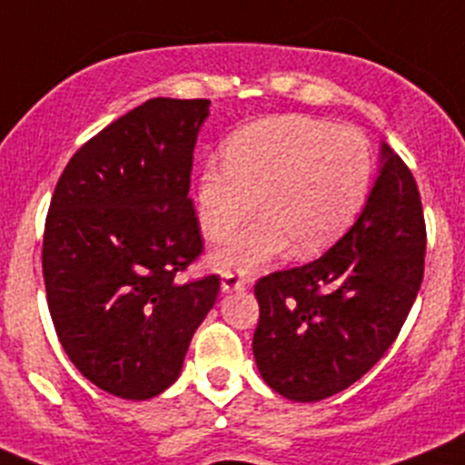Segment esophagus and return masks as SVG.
Listing matches in <instances>:
<instances>
[{
	"instance_id": "obj_1",
	"label": "esophagus",
	"mask_w": 465,
	"mask_h": 465,
	"mask_svg": "<svg viewBox=\"0 0 465 465\" xmlns=\"http://www.w3.org/2000/svg\"><path fill=\"white\" fill-rule=\"evenodd\" d=\"M246 285H249V276H244L242 272H225L221 278V290L223 292L244 290Z\"/></svg>"
}]
</instances>
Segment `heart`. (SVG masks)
Masks as SVG:
<instances>
[{
	"mask_svg": "<svg viewBox=\"0 0 465 465\" xmlns=\"http://www.w3.org/2000/svg\"><path fill=\"white\" fill-rule=\"evenodd\" d=\"M374 173L368 136L351 125L308 116H281L246 125L223 145V163L210 162L198 184V221L221 267L249 269L276 258L292 242L296 255L320 253L353 223Z\"/></svg>",
	"mask_w": 465,
	"mask_h": 465,
	"instance_id": "obj_1",
	"label": "heart"
}]
</instances>
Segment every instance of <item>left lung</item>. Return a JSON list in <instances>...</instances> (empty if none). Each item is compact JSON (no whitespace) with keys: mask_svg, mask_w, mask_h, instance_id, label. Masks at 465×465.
Instances as JSON below:
<instances>
[{"mask_svg":"<svg viewBox=\"0 0 465 465\" xmlns=\"http://www.w3.org/2000/svg\"><path fill=\"white\" fill-rule=\"evenodd\" d=\"M418 184L381 145V171L356 223L322 258L255 282L253 356L269 388L292 401L344 391L395 342L422 285Z\"/></svg>","mask_w":465,"mask_h":465,"instance_id":"1","label":"left lung"}]
</instances>
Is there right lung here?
Wrapping results in <instances>:
<instances>
[{
  "instance_id": "1",
  "label": "right lung",
  "mask_w": 465,
  "mask_h": 465,
  "mask_svg": "<svg viewBox=\"0 0 465 465\" xmlns=\"http://www.w3.org/2000/svg\"><path fill=\"white\" fill-rule=\"evenodd\" d=\"M210 100L153 97L97 132L56 183L43 237L61 347L97 388L150 400L178 379L221 278L180 281L203 253L189 198Z\"/></svg>"
}]
</instances>
